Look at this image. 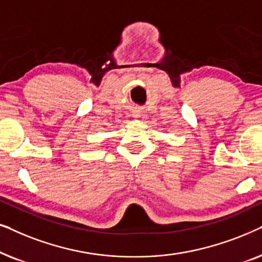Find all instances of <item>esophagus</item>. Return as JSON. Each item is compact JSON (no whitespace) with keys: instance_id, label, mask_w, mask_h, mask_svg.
<instances>
[{"instance_id":"obj_1","label":"esophagus","mask_w":262,"mask_h":262,"mask_svg":"<svg viewBox=\"0 0 262 262\" xmlns=\"http://www.w3.org/2000/svg\"><path fill=\"white\" fill-rule=\"evenodd\" d=\"M139 116H140V115H139L138 113H134L133 114V117H139Z\"/></svg>"}]
</instances>
